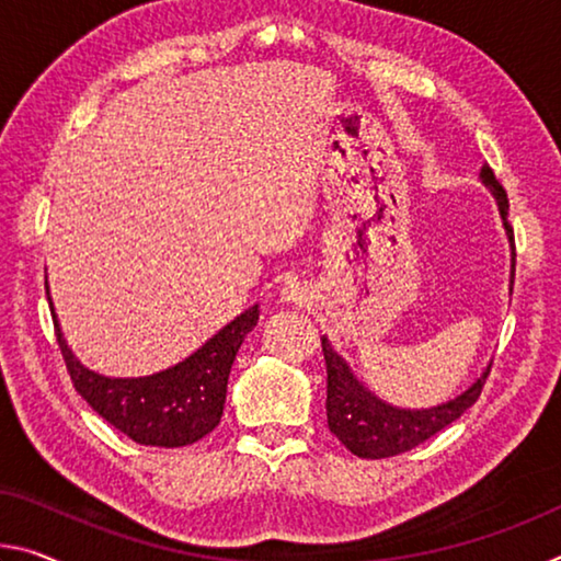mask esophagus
<instances>
[{
    "mask_svg": "<svg viewBox=\"0 0 561 561\" xmlns=\"http://www.w3.org/2000/svg\"><path fill=\"white\" fill-rule=\"evenodd\" d=\"M279 297H282V301H287V305H307L309 299H312V295H309V289L305 287V284H299V282H289V284H284L282 287V291H279Z\"/></svg>",
    "mask_w": 561,
    "mask_h": 561,
    "instance_id": "esophagus-1",
    "label": "esophagus"
}]
</instances>
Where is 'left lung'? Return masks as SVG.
<instances>
[{"instance_id": "8db88e82", "label": "left lung", "mask_w": 561, "mask_h": 561, "mask_svg": "<svg viewBox=\"0 0 561 561\" xmlns=\"http://www.w3.org/2000/svg\"><path fill=\"white\" fill-rule=\"evenodd\" d=\"M479 180L494 194L496 207H500L502 225L506 229L512 247V262H514V234L506 215H510V202H506V192L502 184L496 182L492 167L484 164L479 172ZM514 270V264H512ZM514 277V274H512ZM322 352L327 362V424L329 432L340 439L352 455L362 459H385L402 455L414 447H420L434 434L442 432L455 420L472 407L489 375V367L479 375L465 392L439 402L434 407L422 409H407L389 404L379 399L364 381L354 375L350 364H346L334 346L329 344L327 336H322Z\"/></svg>"}]
</instances>
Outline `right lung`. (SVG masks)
Segmentation results:
<instances>
[{"label": "right lung", "mask_w": 561, "mask_h": 561, "mask_svg": "<svg viewBox=\"0 0 561 561\" xmlns=\"http://www.w3.org/2000/svg\"><path fill=\"white\" fill-rule=\"evenodd\" d=\"M57 342L75 389L102 420L147 447H186L215 430L225 412L227 381L244 336L256 327L260 305L244 309L197 352L147 377H104L75 357L49 297Z\"/></svg>", "instance_id": "add662e5"}]
</instances>
